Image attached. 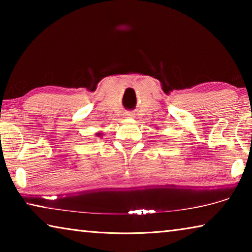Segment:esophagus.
<instances>
[{
	"label": "esophagus",
	"instance_id": "34e87169",
	"mask_svg": "<svg viewBox=\"0 0 252 252\" xmlns=\"http://www.w3.org/2000/svg\"><path fill=\"white\" fill-rule=\"evenodd\" d=\"M125 118H126V119L133 118V113H132V112H126L125 113Z\"/></svg>",
	"mask_w": 252,
	"mask_h": 252
}]
</instances>
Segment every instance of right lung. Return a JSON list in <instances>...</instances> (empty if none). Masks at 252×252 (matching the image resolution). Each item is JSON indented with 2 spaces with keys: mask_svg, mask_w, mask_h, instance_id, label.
I'll return each instance as SVG.
<instances>
[{
  "mask_svg": "<svg viewBox=\"0 0 252 252\" xmlns=\"http://www.w3.org/2000/svg\"><path fill=\"white\" fill-rule=\"evenodd\" d=\"M96 135H97V136H101V133H96Z\"/></svg>",
  "mask_w": 252,
  "mask_h": 252,
  "instance_id": "right-lung-1",
  "label": "right lung"
}]
</instances>
